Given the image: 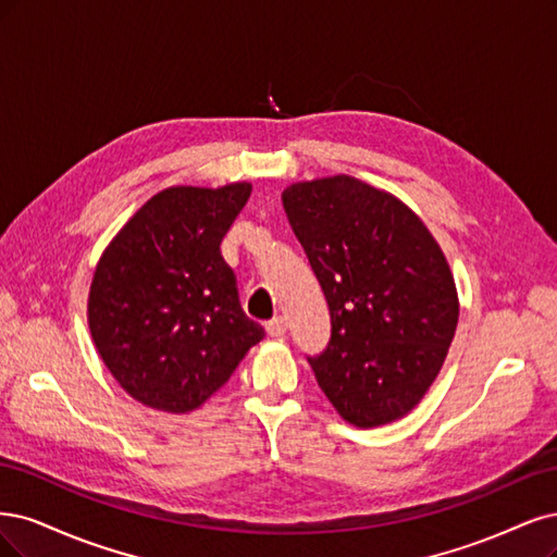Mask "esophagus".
<instances>
[{"label": "esophagus", "instance_id": "34e87169", "mask_svg": "<svg viewBox=\"0 0 557 557\" xmlns=\"http://www.w3.org/2000/svg\"><path fill=\"white\" fill-rule=\"evenodd\" d=\"M265 333L271 335V337H282L286 333V319L284 317H275L273 321H268Z\"/></svg>", "mask_w": 557, "mask_h": 557}]
</instances>
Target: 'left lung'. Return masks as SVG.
<instances>
[{"label": "left lung", "mask_w": 557, "mask_h": 557, "mask_svg": "<svg viewBox=\"0 0 557 557\" xmlns=\"http://www.w3.org/2000/svg\"><path fill=\"white\" fill-rule=\"evenodd\" d=\"M282 203L331 310V343L310 358L321 391L356 428L407 417L458 326L440 243L398 196L351 175L294 183Z\"/></svg>", "instance_id": "8db88e82"}]
</instances>
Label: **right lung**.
<instances>
[{
	"label": "right lung",
	"instance_id": "obj_1",
	"mask_svg": "<svg viewBox=\"0 0 557 557\" xmlns=\"http://www.w3.org/2000/svg\"><path fill=\"white\" fill-rule=\"evenodd\" d=\"M249 194V183L161 189L103 249L87 324L101 361L140 405L189 414L263 339L220 252Z\"/></svg>",
	"mask_w": 557,
	"mask_h": 557
}]
</instances>
